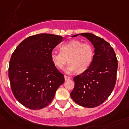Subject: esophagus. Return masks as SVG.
Returning a JSON list of instances; mask_svg holds the SVG:
<instances>
[{
    "instance_id": "esophagus-1",
    "label": "esophagus",
    "mask_w": 129,
    "mask_h": 129,
    "mask_svg": "<svg viewBox=\"0 0 129 129\" xmlns=\"http://www.w3.org/2000/svg\"><path fill=\"white\" fill-rule=\"evenodd\" d=\"M70 79V77H68V76H67V75H64V80H65L66 81L69 80Z\"/></svg>"
}]
</instances>
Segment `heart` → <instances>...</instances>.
<instances>
[{
  "mask_svg": "<svg viewBox=\"0 0 129 129\" xmlns=\"http://www.w3.org/2000/svg\"><path fill=\"white\" fill-rule=\"evenodd\" d=\"M60 51L51 52V61L58 69H62L68 61L69 63L64 68L68 73L76 71L78 73L85 72L90 67L94 58L92 46L78 40H72L61 45Z\"/></svg>",
  "mask_w": 129,
  "mask_h": 129,
  "instance_id": "heart-1",
  "label": "heart"
}]
</instances>
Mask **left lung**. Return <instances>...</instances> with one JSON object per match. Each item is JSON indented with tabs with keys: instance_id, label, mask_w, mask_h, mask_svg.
Instances as JSON below:
<instances>
[{
	"instance_id": "1",
	"label": "left lung",
	"mask_w": 129,
	"mask_h": 129,
	"mask_svg": "<svg viewBox=\"0 0 129 129\" xmlns=\"http://www.w3.org/2000/svg\"><path fill=\"white\" fill-rule=\"evenodd\" d=\"M80 35L86 37L94 47V55L89 69L73 78L75 87L70 95L80 106L94 108L99 106L112 92L116 80L118 62L110 44L90 33Z\"/></svg>"
}]
</instances>
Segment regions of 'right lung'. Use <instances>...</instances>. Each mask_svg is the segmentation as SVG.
Segmentation results:
<instances>
[{"instance_id":"obj_1","label":"right lung","mask_w":129,"mask_h":129,"mask_svg":"<svg viewBox=\"0 0 129 129\" xmlns=\"http://www.w3.org/2000/svg\"><path fill=\"white\" fill-rule=\"evenodd\" d=\"M62 37L40 34L24 39L14 51L9 67L11 90L21 104L31 110L48 106L64 77L54 65L51 53Z\"/></svg>"}]
</instances>
